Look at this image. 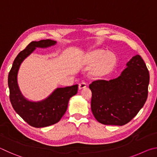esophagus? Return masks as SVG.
<instances>
[{"mask_svg":"<svg viewBox=\"0 0 157 157\" xmlns=\"http://www.w3.org/2000/svg\"><path fill=\"white\" fill-rule=\"evenodd\" d=\"M86 86H87V83L86 82H82L79 84V89H84L85 87H86Z\"/></svg>","mask_w":157,"mask_h":157,"instance_id":"esophagus-1","label":"esophagus"}]
</instances>
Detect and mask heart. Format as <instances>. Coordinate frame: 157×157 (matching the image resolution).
<instances>
[{
	"label": "heart",
	"mask_w": 157,
	"mask_h": 157,
	"mask_svg": "<svg viewBox=\"0 0 157 157\" xmlns=\"http://www.w3.org/2000/svg\"><path fill=\"white\" fill-rule=\"evenodd\" d=\"M116 56L111 52L96 50L90 55V63L95 66L93 74L97 76L106 75L111 71L116 63Z\"/></svg>",
	"instance_id": "heart-1"
}]
</instances>
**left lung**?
Wrapping results in <instances>:
<instances>
[{"mask_svg":"<svg viewBox=\"0 0 157 157\" xmlns=\"http://www.w3.org/2000/svg\"><path fill=\"white\" fill-rule=\"evenodd\" d=\"M150 74L139 55L127 63L118 78L95 80L89 84L92 113L99 123L124 125L137 115L146 102Z\"/></svg>","mask_w":157,"mask_h":157,"instance_id":"obj_1","label":"left lung"}]
</instances>
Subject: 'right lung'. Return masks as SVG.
Returning a JSON list of instances; mask_svg holds the SVG:
<instances>
[{
  "instance_id": "obj_1",
  "label": "right lung",
  "mask_w": 157,
  "mask_h": 157,
  "mask_svg": "<svg viewBox=\"0 0 157 157\" xmlns=\"http://www.w3.org/2000/svg\"><path fill=\"white\" fill-rule=\"evenodd\" d=\"M56 41L46 39L32 41L15 58L8 75L10 100L14 111L26 123L34 127H44L58 123L65 113L70 98L78 93V85L57 88L46 99L40 102L26 100L21 94L17 84V74L21 63L36 48L53 46Z\"/></svg>"
}]
</instances>
